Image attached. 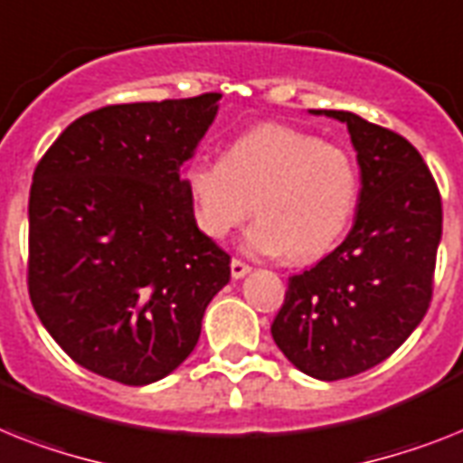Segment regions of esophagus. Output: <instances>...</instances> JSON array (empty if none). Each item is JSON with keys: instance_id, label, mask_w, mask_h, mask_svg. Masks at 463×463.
Masks as SVG:
<instances>
[{"instance_id": "1", "label": "esophagus", "mask_w": 463, "mask_h": 463, "mask_svg": "<svg viewBox=\"0 0 463 463\" xmlns=\"http://www.w3.org/2000/svg\"><path fill=\"white\" fill-rule=\"evenodd\" d=\"M250 270H251V266L244 264V261H240V259H232L231 261V276L235 278V280H240V278L247 276Z\"/></svg>"}]
</instances>
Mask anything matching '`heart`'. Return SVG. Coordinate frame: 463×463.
Returning <instances> with one entry per match:
<instances>
[{"label": "heart", "mask_w": 463, "mask_h": 463, "mask_svg": "<svg viewBox=\"0 0 463 463\" xmlns=\"http://www.w3.org/2000/svg\"><path fill=\"white\" fill-rule=\"evenodd\" d=\"M194 223L228 238L250 213L242 244L257 257L311 261L347 231L359 204V171L347 149L292 126L266 123L240 135L223 161L193 159L183 171Z\"/></svg>", "instance_id": "obj_1"}]
</instances>
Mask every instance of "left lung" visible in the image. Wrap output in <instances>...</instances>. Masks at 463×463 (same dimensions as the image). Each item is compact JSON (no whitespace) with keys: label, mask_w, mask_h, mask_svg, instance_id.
Returning a JSON list of instances; mask_svg holds the SVG:
<instances>
[{"label":"left lung","mask_w":463,"mask_h":463,"mask_svg":"<svg viewBox=\"0 0 463 463\" xmlns=\"http://www.w3.org/2000/svg\"><path fill=\"white\" fill-rule=\"evenodd\" d=\"M347 126L362 171L352 231L314 269L292 276L270 335L288 362L340 381L385 362L426 317L442 202L402 135L352 111H317Z\"/></svg>","instance_id":"8db88e82"}]
</instances>
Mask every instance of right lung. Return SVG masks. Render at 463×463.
Returning a JSON list of instances; mask_svg holds the SVG:
<instances>
[{
    "mask_svg": "<svg viewBox=\"0 0 463 463\" xmlns=\"http://www.w3.org/2000/svg\"><path fill=\"white\" fill-rule=\"evenodd\" d=\"M219 97L85 114L35 168L30 299L56 345L109 381L149 385L173 373L231 280V257L199 231L183 185Z\"/></svg>",
    "mask_w": 463,
    "mask_h": 463,
    "instance_id": "right-lung-1",
    "label": "right lung"
}]
</instances>
